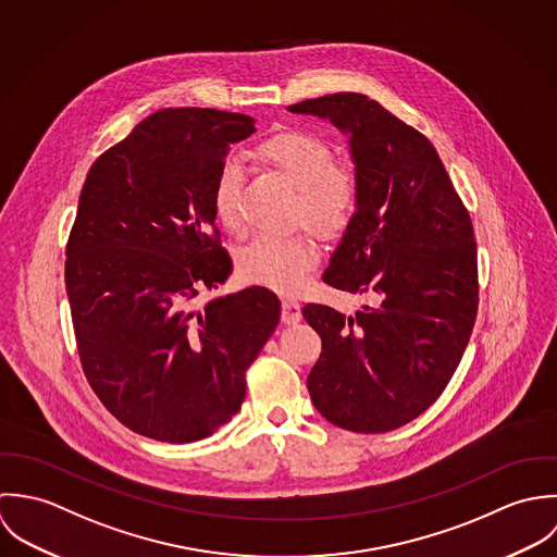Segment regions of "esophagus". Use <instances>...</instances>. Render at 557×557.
Masks as SVG:
<instances>
[{
  "label": "esophagus",
  "instance_id": "1",
  "mask_svg": "<svg viewBox=\"0 0 557 557\" xmlns=\"http://www.w3.org/2000/svg\"><path fill=\"white\" fill-rule=\"evenodd\" d=\"M282 321L286 325H295L301 321V306L295 299H284L282 301Z\"/></svg>",
  "mask_w": 557,
  "mask_h": 557
}]
</instances>
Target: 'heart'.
<instances>
[{
	"instance_id": "1",
	"label": "heart",
	"mask_w": 557,
	"mask_h": 557,
	"mask_svg": "<svg viewBox=\"0 0 557 557\" xmlns=\"http://www.w3.org/2000/svg\"><path fill=\"white\" fill-rule=\"evenodd\" d=\"M258 159L297 189L295 215L299 222L327 238L350 225L359 205V181L352 170L335 165L334 148L325 139L304 131H286L262 141ZM243 183L240 163L227 157L215 176L213 209L230 232H238L243 225ZM319 258V245L306 234L286 238L258 236L240 253L238 269L251 284L277 293H295L304 286Z\"/></svg>"
}]
</instances>
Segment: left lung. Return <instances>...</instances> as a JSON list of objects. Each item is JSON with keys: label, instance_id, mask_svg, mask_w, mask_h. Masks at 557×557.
<instances>
[{"label": "left lung", "instance_id": "obj_1", "mask_svg": "<svg viewBox=\"0 0 557 557\" xmlns=\"http://www.w3.org/2000/svg\"><path fill=\"white\" fill-rule=\"evenodd\" d=\"M348 135L359 205L323 280L366 295L346 317L308 304L323 339L308 374L319 413L352 433H387L424 413L449 383L478 312L473 225L435 146L357 92L290 106Z\"/></svg>", "mask_w": 557, "mask_h": 557}]
</instances>
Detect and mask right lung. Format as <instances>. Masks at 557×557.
Masks as SVG:
<instances>
[{"label":"right lung","instance_id":"add662e5","mask_svg":"<svg viewBox=\"0 0 557 557\" xmlns=\"http://www.w3.org/2000/svg\"><path fill=\"white\" fill-rule=\"evenodd\" d=\"M245 113L161 110L90 168L66 245V295L86 379L117 422L191 444L240 409L245 370L280 323L262 286L196 299L232 273L213 185Z\"/></svg>","mask_w":557,"mask_h":557}]
</instances>
